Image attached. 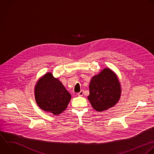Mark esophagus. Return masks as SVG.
<instances>
[{"instance_id":"obj_1","label":"esophagus","mask_w":154,"mask_h":154,"mask_svg":"<svg viewBox=\"0 0 154 154\" xmlns=\"http://www.w3.org/2000/svg\"><path fill=\"white\" fill-rule=\"evenodd\" d=\"M83 94H84V90H81V91L80 92H79L78 93V95L79 96H83Z\"/></svg>"}]
</instances>
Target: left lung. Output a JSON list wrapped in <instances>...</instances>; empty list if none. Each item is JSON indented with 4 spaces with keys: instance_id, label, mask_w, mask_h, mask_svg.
Wrapping results in <instances>:
<instances>
[{
    "instance_id": "8db88e82",
    "label": "left lung",
    "mask_w": 154,
    "mask_h": 154,
    "mask_svg": "<svg viewBox=\"0 0 154 154\" xmlns=\"http://www.w3.org/2000/svg\"><path fill=\"white\" fill-rule=\"evenodd\" d=\"M89 88L88 99L92 107L97 111L112 107L120 96L119 81L114 73L107 68L92 78Z\"/></svg>"
}]
</instances>
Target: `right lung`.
Returning a JSON list of instances; mask_svg holds the SVG:
<instances>
[{"mask_svg": "<svg viewBox=\"0 0 154 154\" xmlns=\"http://www.w3.org/2000/svg\"><path fill=\"white\" fill-rule=\"evenodd\" d=\"M35 96L37 104L42 109L55 115L63 112L71 99L70 94L51 73L45 75L38 81Z\"/></svg>", "mask_w": 154, "mask_h": 154, "instance_id": "right-lung-1", "label": "right lung"}]
</instances>
